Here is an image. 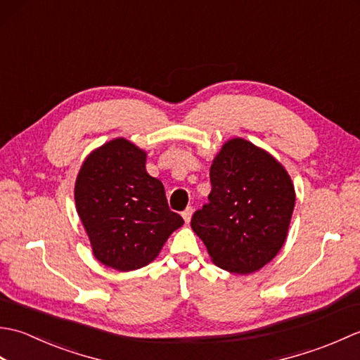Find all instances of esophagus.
<instances>
[{"instance_id": "1", "label": "esophagus", "mask_w": 360, "mask_h": 360, "mask_svg": "<svg viewBox=\"0 0 360 360\" xmlns=\"http://www.w3.org/2000/svg\"><path fill=\"white\" fill-rule=\"evenodd\" d=\"M192 215H193V209L192 207H187L184 212H182V218H184L186 223L188 224L190 219H192Z\"/></svg>"}]
</instances>
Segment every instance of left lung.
I'll return each instance as SVG.
<instances>
[{
	"instance_id": "8db88e82",
	"label": "left lung",
	"mask_w": 360,
	"mask_h": 360,
	"mask_svg": "<svg viewBox=\"0 0 360 360\" xmlns=\"http://www.w3.org/2000/svg\"><path fill=\"white\" fill-rule=\"evenodd\" d=\"M209 204L195 212L193 232L227 272L262 269L286 241L295 190L271 153L243 137L223 143L210 167Z\"/></svg>"
}]
</instances>
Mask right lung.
Listing matches in <instances>:
<instances>
[{"mask_svg": "<svg viewBox=\"0 0 360 360\" xmlns=\"http://www.w3.org/2000/svg\"><path fill=\"white\" fill-rule=\"evenodd\" d=\"M145 162L147 151L116 137L89 153L75 179V209L93 254L120 272L151 263L184 224L168 209L162 182L147 173Z\"/></svg>", "mask_w": 360, "mask_h": 360, "instance_id": "1", "label": "right lung"}]
</instances>
